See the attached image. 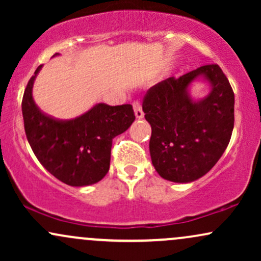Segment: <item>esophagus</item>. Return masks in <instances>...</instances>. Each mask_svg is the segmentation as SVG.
<instances>
[{
	"label": "esophagus",
	"instance_id": "esophagus-1",
	"mask_svg": "<svg viewBox=\"0 0 261 261\" xmlns=\"http://www.w3.org/2000/svg\"><path fill=\"white\" fill-rule=\"evenodd\" d=\"M134 106V110H135V115H136L137 119H142L143 118V110H142V107H141V103L139 100H135L133 103Z\"/></svg>",
	"mask_w": 261,
	"mask_h": 261
}]
</instances>
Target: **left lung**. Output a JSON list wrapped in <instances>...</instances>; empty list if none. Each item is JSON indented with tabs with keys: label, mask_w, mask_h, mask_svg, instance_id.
<instances>
[{
	"label": "left lung",
	"mask_w": 261,
	"mask_h": 261,
	"mask_svg": "<svg viewBox=\"0 0 261 261\" xmlns=\"http://www.w3.org/2000/svg\"><path fill=\"white\" fill-rule=\"evenodd\" d=\"M202 76L212 85L205 98L194 101L188 86ZM152 127L149 153L163 179L190 182L205 175L223 154L234 126V93L216 64L169 77L148 89L142 101Z\"/></svg>",
	"instance_id": "1"
}]
</instances>
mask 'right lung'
I'll return each mask as SVG.
<instances>
[{"label": "right lung", "instance_id": "add662e5", "mask_svg": "<svg viewBox=\"0 0 261 261\" xmlns=\"http://www.w3.org/2000/svg\"><path fill=\"white\" fill-rule=\"evenodd\" d=\"M40 68L41 65L29 80L22 100L24 130L33 152L44 168L65 184L86 187L98 182L109 170L113 139L135 120L133 106L99 103L77 118L59 120L41 112L33 99V83Z\"/></svg>", "mask_w": 261, "mask_h": 261}]
</instances>
